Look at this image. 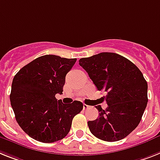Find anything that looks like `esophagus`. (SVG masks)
<instances>
[{
	"label": "esophagus",
	"instance_id": "1",
	"mask_svg": "<svg viewBox=\"0 0 160 160\" xmlns=\"http://www.w3.org/2000/svg\"><path fill=\"white\" fill-rule=\"evenodd\" d=\"M89 108H90V106H89V105H85V104H84V105H83V109H84V110H86V109H89Z\"/></svg>",
	"mask_w": 160,
	"mask_h": 160
}]
</instances>
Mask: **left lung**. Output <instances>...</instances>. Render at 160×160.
Instances as JSON below:
<instances>
[{"instance_id": "obj_1", "label": "left lung", "mask_w": 160, "mask_h": 160, "mask_svg": "<svg viewBox=\"0 0 160 160\" xmlns=\"http://www.w3.org/2000/svg\"><path fill=\"white\" fill-rule=\"evenodd\" d=\"M79 64L98 91H105L108 107L98 105L99 118L88 121L91 132L105 142H117L138 126L148 102V85L142 72L122 55L102 52L82 58Z\"/></svg>"}]
</instances>
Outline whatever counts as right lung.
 I'll list each match as a JSON object with an SVG mask.
<instances>
[{
  "mask_svg": "<svg viewBox=\"0 0 160 160\" xmlns=\"http://www.w3.org/2000/svg\"><path fill=\"white\" fill-rule=\"evenodd\" d=\"M77 59L54 55L37 58L14 76L10 100L20 128L36 141L51 143L67 136L72 118L83 108L81 101L63 104L62 94L66 74Z\"/></svg>",
  "mask_w": 160,
  "mask_h": 160,
  "instance_id": "add662e5",
  "label": "right lung"
}]
</instances>
